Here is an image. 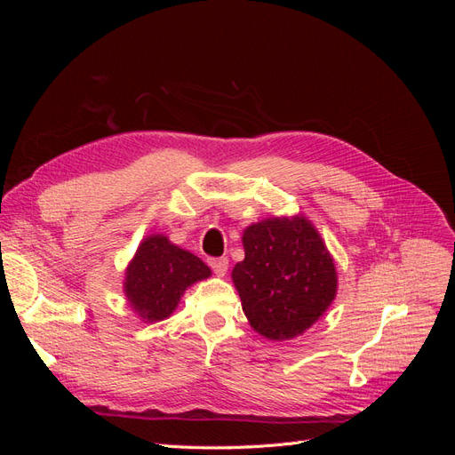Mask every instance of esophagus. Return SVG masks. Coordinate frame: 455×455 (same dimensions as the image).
<instances>
[{"mask_svg":"<svg viewBox=\"0 0 455 455\" xmlns=\"http://www.w3.org/2000/svg\"><path fill=\"white\" fill-rule=\"evenodd\" d=\"M209 264L218 277H224V275L228 273V267H229L228 258H214V259H209Z\"/></svg>","mask_w":455,"mask_h":455,"instance_id":"1","label":"esophagus"}]
</instances>
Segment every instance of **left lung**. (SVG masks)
<instances>
[{
	"mask_svg": "<svg viewBox=\"0 0 455 455\" xmlns=\"http://www.w3.org/2000/svg\"><path fill=\"white\" fill-rule=\"evenodd\" d=\"M244 259L231 271L243 311L271 341L309 330L338 294L334 258L304 214L271 216L243 231Z\"/></svg>",
	"mask_w": 455,
	"mask_h": 455,
	"instance_id": "obj_1",
	"label": "left lung"
}]
</instances>
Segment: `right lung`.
I'll return each mask as SVG.
<instances>
[{"label":"right lung","instance_id":"obj_1","mask_svg":"<svg viewBox=\"0 0 455 455\" xmlns=\"http://www.w3.org/2000/svg\"><path fill=\"white\" fill-rule=\"evenodd\" d=\"M211 267L163 233L146 235L125 269L123 292L134 315L159 323L176 311L191 284L209 279Z\"/></svg>","mask_w":455,"mask_h":455}]
</instances>
